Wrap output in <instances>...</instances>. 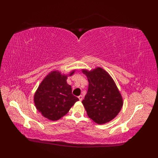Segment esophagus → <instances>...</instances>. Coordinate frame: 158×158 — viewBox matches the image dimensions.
I'll use <instances>...</instances> for the list:
<instances>
[{
	"mask_svg": "<svg viewBox=\"0 0 158 158\" xmlns=\"http://www.w3.org/2000/svg\"><path fill=\"white\" fill-rule=\"evenodd\" d=\"M78 99H79L80 101H82V100L83 99V96H82V95H79V96H78Z\"/></svg>",
	"mask_w": 158,
	"mask_h": 158,
	"instance_id": "obj_1",
	"label": "esophagus"
}]
</instances>
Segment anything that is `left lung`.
Wrapping results in <instances>:
<instances>
[{
  "mask_svg": "<svg viewBox=\"0 0 158 158\" xmlns=\"http://www.w3.org/2000/svg\"><path fill=\"white\" fill-rule=\"evenodd\" d=\"M82 71L89 82L88 92L82 102L88 117L99 125L111 121L120 112L123 105L115 82L102 68Z\"/></svg>",
  "mask_w": 158,
  "mask_h": 158,
  "instance_id": "8db88e82",
  "label": "left lung"
}]
</instances>
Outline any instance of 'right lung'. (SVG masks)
<instances>
[{
    "label": "right lung",
    "instance_id": "1",
    "mask_svg": "<svg viewBox=\"0 0 158 158\" xmlns=\"http://www.w3.org/2000/svg\"><path fill=\"white\" fill-rule=\"evenodd\" d=\"M69 74L54 70L43 80L34 94V103L38 111L51 121L59 120L69 111L79 99L72 94V88L66 82Z\"/></svg>",
    "mask_w": 158,
    "mask_h": 158
}]
</instances>
